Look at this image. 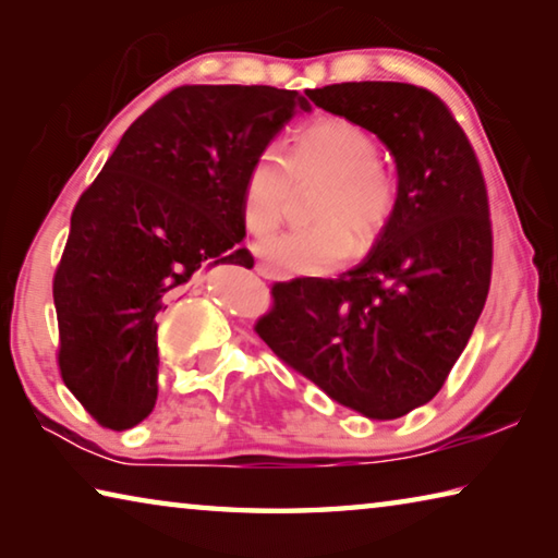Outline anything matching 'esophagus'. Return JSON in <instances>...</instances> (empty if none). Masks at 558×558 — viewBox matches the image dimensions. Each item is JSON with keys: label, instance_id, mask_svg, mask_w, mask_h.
Segmentation results:
<instances>
[{"label": "esophagus", "instance_id": "esophagus-1", "mask_svg": "<svg viewBox=\"0 0 558 558\" xmlns=\"http://www.w3.org/2000/svg\"><path fill=\"white\" fill-rule=\"evenodd\" d=\"M256 272L268 280H286V276H280V272L272 266H268V263H256Z\"/></svg>", "mask_w": 558, "mask_h": 558}]
</instances>
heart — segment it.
I'll return each instance as SVG.
<instances>
[{
    "mask_svg": "<svg viewBox=\"0 0 558 558\" xmlns=\"http://www.w3.org/2000/svg\"><path fill=\"white\" fill-rule=\"evenodd\" d=\"M325 179L310 206L313 223L272 235L260 253L286 272L317 276L369 245L391 221L396 182L379 165L376 140L344 118L317 120L302 130L282 157L263 149L243 182V219L251 233L268 235L290 209L295 184Z\"/></svg>",
    "mask_w": 558,
    "mask_h": 558,
    "instance_id": "heart-1",
    "label": "heart"
}]
</instances>
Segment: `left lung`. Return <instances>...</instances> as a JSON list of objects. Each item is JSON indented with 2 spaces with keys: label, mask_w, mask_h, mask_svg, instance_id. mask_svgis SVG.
Returning <instances> with one entry per match:
<instances>
[{
  "label": "left lung",
  "mask_w": 558,
  "mask_h": 558,
  "mask_svg": "<svg viewBox=\"0 0 558 558\" xmlns=\"http://www.w3.org/2000/svg\"><path fill=\"white\" fill-rule=\"evenodd\" d=\"M310 98L389 147L399 196L356 268L276 282L253 329L329 399L374 421L401 418L442 389L485 307L493 278L485 177L436 93L362 81Z\"/></svg>",
  "instance_id": "obj_1"
}]
</instances>
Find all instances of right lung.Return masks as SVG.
<instances>
[{"instance_id": "add662e5", "label": "right lung", "mask_w": 558, "mask_h": 558, "mask_svg": "<svg viewBox=\"0 0 558 558\" xmlns=\"http://www.w3.org/2000/svg\"><path fill=\"white\" fill-rule=\"evenodd\" d=\"M302 110L298 90L179 86L81 194L53 276L59 369L102 428L153 413L157 317L196 270L243 260L245 174Z\"/></svg>"}]
</instances>
